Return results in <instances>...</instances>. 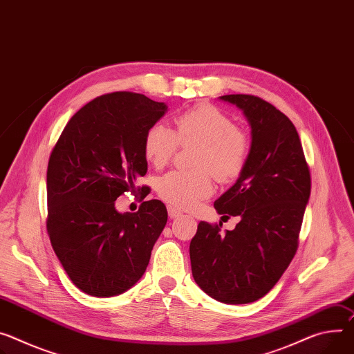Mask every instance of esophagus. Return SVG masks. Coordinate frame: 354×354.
I'll return each instance as SVG.
<instances>
[{
  "instance_id": "esophagus-1",
  "label": "esophagus",
  "mask_w": 354,
  "mask_h": 354,
  "mask_svg": "<svg viewBox=\"0 0 354 354\" xmlns=\"http://www.w3.org/2000/svg\"><path fill=\"white\" fill-rule=\"evenodd\" d=\"M168 214H169L171 218H175V217H179V216L182 214V212L178 210V209H175L174 206H168Z\"/></svg>"
}]
</instances>
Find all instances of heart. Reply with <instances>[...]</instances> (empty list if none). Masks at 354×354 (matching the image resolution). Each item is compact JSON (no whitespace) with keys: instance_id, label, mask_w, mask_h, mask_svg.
<instances>
[{"instance_id":"1","label":"heart","mask_w":354,"mask_h":354,"mask_svg":"<svg viewBox=\"0 0 354 354\" xmlns=\"http://www.w3.org/2000/svg\"><path fill=\"white\" fill-rule=\"evenodd\" d=\"M176 131L155 122L144 137V153L155 168L165 167L179 144H198L192 171H172L158 182V194L178 209H190L213 194V172L221 182L236 180L248 162L250 138L226 113L201 104L175 118Z\"/></svg>"}]
</instances>
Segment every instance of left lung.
Returning <instances> with one entry per match:
<instances>
[{"instance_id": "8db88e82", "label": "left lung", "mask_w": 354, "mask_h": 354, "mask_svg": "<svg viewBox=\"0 0 354 354\" xmlns=\"http://www.w3.org/2000/svg\"><path fill=\"white\" fill-rule=\"evenodd\" d=\"M243 110L251 148L237 182L214 202L223 217L239 216L234 230L201 221L190 241L192 274L213 299L241 305L263 298L298 250L310 195V172L297 128L283 113L251 94L220 97Z\"/></svg>"}]
</instances>
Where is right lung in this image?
Here are the masks:
<instances>
[{
    "instance_id": "1",
    "label": "right lung",
    "mask_w": 354,
    "mask_h": 354,
    "mask_svg": "<svg viewBox=\"0 0 354 354\" xmlns=\"http://www.w3.org/2000/svg\"><path fill=\"white\" fill-rule=\"evenodd\" d=\"M167 104L131 91L99 95L63 128L48 164L46 230L72 282L87 295L114 297L145 272L168 212L152 199L136 213H118L115 201L148 169L144 137Z\"/></svg>"
}]
</instances>
